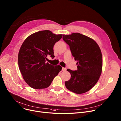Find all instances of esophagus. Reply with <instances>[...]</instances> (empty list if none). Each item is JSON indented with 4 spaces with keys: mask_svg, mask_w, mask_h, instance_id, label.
<instances>
[{
    "mask_svg": "<svg viewBox=\"0 0 121 121\" xmlns=\"http://www.w3.org/2000/svg\"><path fill=\"white\" fill-rule=\"evenodd\" d=\"M66 68H62V71H66Z\"/></svg>",
    "mask_w": 121,
    "mask_h": 121,
    "instance_id": "obj_1",
    "label": "esophagus"
}]
</instances>
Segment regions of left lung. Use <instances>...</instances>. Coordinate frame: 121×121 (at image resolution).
Masks as SVG:
<instances>
[{
    "label": "left lung",
    "mask_w": 121,
    "mask_h": 121,
    "mask_svg": "<svg viewBox=\"0 0 121 121\" xmlns=\"http://www.w3.org/2000/svg\"><path fill=\"white\" fill-rule=\"evenodd\" d=\"M63 39L69 46L77 70H67L70 79L65 84L68 90L76 94L84 93L95 85L102 71L103 59L99 45L94 40L80 33L64 35Z\"/></svg>",
    "instance_id": "obj_1"
}]
</instances>
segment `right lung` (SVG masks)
I'll use <instances>...</instances> for the list:
<instances>
[{
  "label": "right lung",
  "instance_id": "obj_1",
  "mask_svg": "<svg viewBox=\"0 0 121 121\" xmlns=\"http://www.w3.org/2000/svg\"><path fill=\"white\" fill-rule=\"evenodd\" d=\"M63 35H55L49 30L36 32L22 43L18 53L19 69L26 83L35 89L49 87L62 67L46 62L47 55L53 58V46Z\"/></svg>",
  "mask_w": 121,
  "mask_h": 121
}]
</instances>
